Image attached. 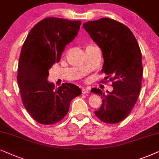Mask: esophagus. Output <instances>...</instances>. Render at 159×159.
<instances>
[{
    "mask_svg": "<svg viewBox=\"0 0 159 159\" xmlns=\"http://www.w3.org/2000/svg\"><path fill=\"white\" fill-rule=\"evenodd\" d=\"M82 93L83 94H87V93H89V89L87 88H82Z\"/></svg>",
    "mask_w": 159,
    "mask_h": 159,
    "instance_id": "esophagus-1",
    "label": "esophagus"
}]
</instances>
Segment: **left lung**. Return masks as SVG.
I'll use <instances>...</instances> for the list:
<instances>
[{
    "label": "left lung",
    "mask_w": 159,
    "mask_h": 159,
    "mask_svg": "<svg viewBox=\"0 0 159 159\" xmlns=\"http://www.w3.org/2000/svg\"><path fill=\"white\" fill-rule=\"evenodd\" d=\"M83 27L102 52L105 79L113 81V90L107 91V95L99 89L91 90L102 99L94 113L102 122L117 124L130 113L140 92L143 72L140 48L129 28L116 20L101 18L84 23Z\"/></svg>",
    "instance_id": "1"
}]
</instances>
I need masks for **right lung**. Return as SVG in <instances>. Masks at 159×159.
Listing matches in <instances>:
<instances>
[{
	"mask_svg": "<svg viewBox=\"0 0 159 159\" xmlns=\"http://www.w3.org/2000/svg\"><path fill=\"white\" fill-rule=\"evenodd\" d=\"M81 21L45 18L34 26L21 50L17 83L25 109L38 123L56 124L66 116L72 99L81 90L65 83L58 88L48 82V70L60 60L65 46L73 41Z\"/></svg>",
	"mask_w": 159,
	"mask_h": 159,
	"instance_id": "right-lung-1",
	"label": "right lung"
}]
</instances>
